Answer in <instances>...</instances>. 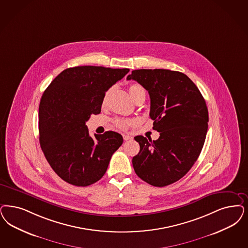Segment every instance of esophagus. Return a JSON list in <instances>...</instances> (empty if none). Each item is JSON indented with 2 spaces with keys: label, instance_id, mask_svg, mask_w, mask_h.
I'll use <instances>...</instances> for the list:
<instances>
[{
  "label": "esophagus",
  "instance_id": "esophagus-1",
  "mask_svg": "<svg viewBox=\"0 0 248 248\" xmlns=\"http://www.w3.org/2000/svg\"><path fill=\"white\" fill-rule=\"evenodd\" d=\"M123 137H124V141H128V140L132 139V137L128 136V135H124Z\"/></svg>",
  "mask_w": 248,
  "mask_h": 248
}]
</instances>
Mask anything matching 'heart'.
Returning a JSON list of instances; mask_svg holds the SVG:
<instances>
[{
  "instance_id": "heart-1",
  "label": "heart",
  "mask_w": 248,
  "mask_h": 248,
  "mask_svg": "<svg viewBox=\"0 0 248 248\" xmlns=\"http://www.w3.org/2000/svg\"><path fill=\"white\" fill-rule=\"evenodd\" d=\"M129 93L131 95V97L133 98V100L136 102L137 98L141 95H145V90L144 88L139 84H131L129 86L128 88ZM111 91H108L106 92V93L104 94V97H103V104L104 105L106 102H107V99L110 95ZM133 122L130 121V120L125 119H116L115 120V124L117 127H119L121 129H127L128 128L129 125L132 124Z\"/></svg>"
}]
</instances>
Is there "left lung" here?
Instances as JSON below:
<instances>
[{
  "mask_svg": "<svg viewBox=\"0 0 248 248\" xmlns=\"http://www.w3.org/2000/svg\"><path fill=\"white\" fill-rule=\"evenodd\" d=\"M150 96V117L157 140L137 136L140 151L133 157L137 176L155 187L184 177L204 145L209 114L204 98L189 78L169 69H137L127 76Z\"/></svg>",
  "mask_w": 248,
  "mask_h": 248,
  "instance_id": "left-lung-1",
  "label": "left lung"
}]
</instances>
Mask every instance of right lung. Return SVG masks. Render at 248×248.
Wrapping results in <instances>:
<instances>
[{"label": "right lung", "mask_w": 248, "mask_h": 248, "mask_svg": "<svg viewBox=\"0 0 248 248\" xmlns=\"http://www.w3.org/2000/svg\"><path fill=\"white\" fill-rule=\"evenodd\" d=\"M129 68L79 66L63 70L39 104V142L52 170L71 185L86 187L103 178L123 144L113 131L90 137L86 122L99 114L105 93Z\"/></svg>", "instance_id": "1"}]
</instances>
